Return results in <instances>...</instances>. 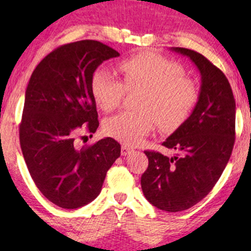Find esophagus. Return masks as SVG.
Instances as JSON below:
<instances>
[{
    "mask_svg": "<svg viewBox=\"0 0 251 251\" xmlns=\"http://www.w3.org/2000/svg\"><path fill=\"white\" fill-rule=\"evenodd\" d=\"M132 151H133V149L131 148V147L126 146V144H123V147H121V155L126 156V155H128L130 153H132Z\"/></svg>",
    "mask_w": 251,
    "mask_h": 251,
    "instance_id": "esophagus-1",
    "label": "esophagus"
}]
</instances>
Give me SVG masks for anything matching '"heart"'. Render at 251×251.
<instances>
[{"instance_id": "obj_1", "label": "heart", "mask_w": 251, "mask_h": 251, "mask_svg": "<svg viewBox=\"0 0 251 251\" xmlns=\"http://www.w3.org/2000/svg\"><path fill=\"white\" fill-rule=\"evenodd\" d=\"M123 82L110 72L100 69L91 78V93L105 113L120 105L125 91L138 90L136 110H126L104 121L110 137L133 146L156 125L170 130L181 125L198 102L196 82L183 75V68L153 50H142L118 64Z\"/></svg>"}]
</instances>
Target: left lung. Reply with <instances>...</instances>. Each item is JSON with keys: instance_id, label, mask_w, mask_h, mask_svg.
<instances>
[{"instance_id": "8db88e82", "label": "left lung", "mask_w": 251, "mask_h": 251, "mask_svg": "<svg viewBox=\"0 0 251 251\" xmlns=\"http://www.w3.org/2000/svg\"><path fill=\"white\" fill-rule=\"evenodd\" d=\"M191 58L201 75L193 113L163 142L174 156L146 151L141 177L147 201L169 212L183 211L205 198L221 177L235 141V100L226 75L196 50L174 47Z\"/></svg>"}]
</instances>
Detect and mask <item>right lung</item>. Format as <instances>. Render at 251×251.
<instances>
[{
    "label": "right lung",
    "instance_id": "1",
    "mask_svg": "<svg viewBox=\"0 0 251 251\" xmlns=\"http://www.w3.org/2000/svg\"><path fill=\"white\" fill-rule=\"evenodd\" d=\"M119 52L95 40L55 48L32 72L19 125L30 176L39 191L63 209H77L100 193L107 171L120 156L111 137L77 148V138L96 132L100 121L91 93L98 65Z\"/></svg>",
    "mask_w": 251,
    "mask_h": 251
}]
</instances>
